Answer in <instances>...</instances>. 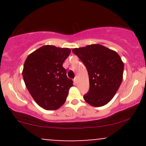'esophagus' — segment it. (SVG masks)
<instances>
[{
    "label": "esophagus",
    "instance_id": "1",
    "mask_svg": "<svg viewBox=\"0 0 146 146\" xmlns=\"http://www.w3.org/2000/svg\"><path fill=\"white\" fill-rule=\"evenodd\" d=\"M73 82H74L75 84H77V78H74V80H73Z\"/></svg>",
    "mask_w": 146,
    "mask_h": 146
}]
</instances>
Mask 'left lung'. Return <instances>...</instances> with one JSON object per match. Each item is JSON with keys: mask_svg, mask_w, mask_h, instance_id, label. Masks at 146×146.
Segmentation results:
<instances>
[{"mask_svg": "<svg viewBox=\"0 0 146 146\" xmlns=\"http://www.w3.org/2000/svg\"><path fill=\"white\" fill-rule=\"evenodd\" d=\"M72 51L86 66L90 88L84 99L95 107L104 106L115 96L121 85L123 62L115 51L101 44L87 45Z\"/></svg>", "mask_w": 146, "mask_h": 146, "instance_id": "left-lung-1", "label": "left lung"}]
</instances>
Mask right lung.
Here are the masks:
<instances>
[{"instance_id":"add662e5","label":"right lung","mask_w":146,"mask_h":146,"mask_svg":"<svg viewBox=\"0 0 146 146\" xmlns=\"http://www.w3.org/2000/svg\"><path fill=\"white\" fill-rule=\"evenodd\" d=\"M68 48L44 45L27 56L23 77L35 102L46 110H56L66 101L73 81L62 66L71 53Z\"/></svg>"}]
</instances>
